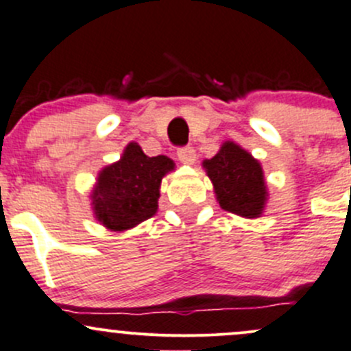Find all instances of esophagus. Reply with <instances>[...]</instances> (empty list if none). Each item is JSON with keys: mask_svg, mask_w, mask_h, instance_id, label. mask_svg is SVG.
<instances>
[{"mask_svg": "<svg viewBox=\"0 0 351 351\" xmlns=\"http://www.w3.org/2000/svg\"><path fill=\"white\" fill-rule=\"evenodd\" d=\"M177 158L180 160V164L184 165H193L196 162V152L191 147H184L177 150Z\"/></svg>", "mask_w": 351, "mask_h": 351, "instance_id": "esophagus-1", "label": "esophagus"}]
</instances>
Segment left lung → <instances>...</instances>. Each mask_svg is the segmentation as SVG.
Instances as JSON below:
<instances>
[{
	"label": "left lung",
	"mask_w": 351,
	"mask_h": 351,
	"mask_svg": "<svg viewBox=\"0 0 351 351\" xmlns=\"http://www.w3.org/2000/svg\"><path fill=\"white\" fill-rule=\"evenodd\" d=\"M221 210L244 218H259L268 203L265 171L258 158L235 141H223L213 158L203 160Z\"/></svg>",
	"instance_id": "left-lung-1"
}]
</instances>
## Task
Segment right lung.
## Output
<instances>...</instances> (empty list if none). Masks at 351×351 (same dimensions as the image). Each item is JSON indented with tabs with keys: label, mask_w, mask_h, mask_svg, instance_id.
<instances>
[{
	"label": "right lung",
	"mask_w": 351,
	"mask_h": 351,
	"mask_svg": "<svg viewBox=\"0 0 351 351\" xmlns=\"http://www.w3.org/2000/svg\"><path fill=\"white\" fill-rule=\"evenodd\" d=\"M176 164L165 155L148 157L134 141L114 164L97 176L90 193L95 220L110 232H124L154 217L158 210L162 179Z\"/></svg>",
	"instance_id": "add662e5"
}]
</instances>
